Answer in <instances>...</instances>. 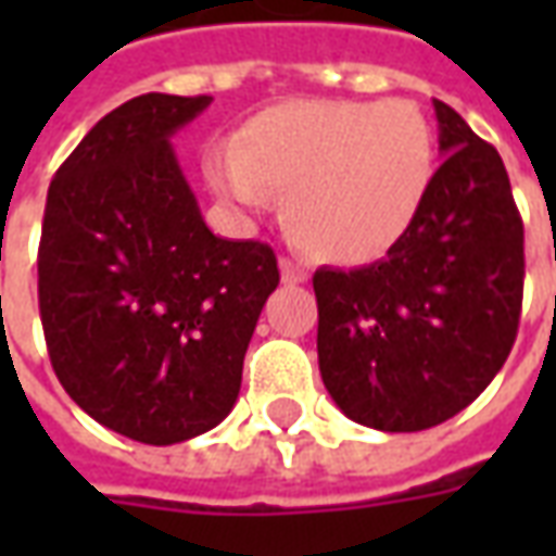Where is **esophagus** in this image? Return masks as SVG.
Returning a JSON list of instances; mask_svg holds the SVG:
<instances>
[{
    "instance_id": "1",
    "label": "esophagus",
    "mask_w": 556,
    "mask_h": 556,
    "mask_svg": "<svg viewBox=\"0 0 556 556\" xmlns=\"http://www.w3.org/2000/svg\"><path fill=\"white\" fill-rule=\"evenodd\" d=\"M279 274H282V282H289V286H298V282L309 279L306 267L301 262H294V258H279Z\"/></svg>"
}]
</instances>
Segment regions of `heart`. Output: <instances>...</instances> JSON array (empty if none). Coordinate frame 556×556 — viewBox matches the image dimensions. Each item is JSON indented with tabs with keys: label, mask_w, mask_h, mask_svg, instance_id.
Here are the masks:
<instances>
[{
	"label": "heart",
	"mask_w": 556,
	"mask_h": 556,
	"mask_svg": "<svg viewBox=\"0 0 556 556\" xmlns=\"http://www.w3.org/2000/svg\"><path fill=\"white\" fill-rule=\"evenodd\" d=\"M438 146L410 101H286L253 115L207 181L238 205L279 195L282 229L337 265L387 255L429 199Z\"/></svg>",
	"instance_id": "obj_1"
}]
</instances>
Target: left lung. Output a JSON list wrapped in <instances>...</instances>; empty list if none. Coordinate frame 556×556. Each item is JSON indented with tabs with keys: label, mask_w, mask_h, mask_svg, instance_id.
Returning <instances> with one entry per match:
<instances>
[{
	"label": "left lung",
	"mask_w": 556,
	"mask_h": 556,
	"mask_svg": "<svg viewBox=\"0 0 556 556\" xmlns=\"http://www.w3.org/2000/svg\"><path fill=\"white\" fill-rule=\"evenodd\" d=\"M443 163L414 229L354 270L318 267V369L345 417L422 431L465 410L513 351L525 223L497 148L434 101Z\"/></svg>",
	"instance_id": "8db88e82"
}]
</instances>
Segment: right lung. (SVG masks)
Segmentation results:
<instances>
[{
  "instance_id": "right-lung-1",
  "label": "right lung",
  "mask_w": 556,
  "mask_h": 556,
  "mask_svg": "<svg viewBox=\"0 0 556 556\" xmlns=\"http://www.w3.org/2000/svg\"><path fill=\"white\" fill-rule=\"evenodd\" d=\"M211 98L148 91L103 115L50 181L38 306L67 396L130 441H190L238 399L274 250L207 229L169 137Z\"/></svg>"
}]
</instances>
